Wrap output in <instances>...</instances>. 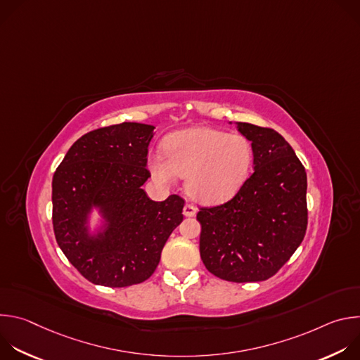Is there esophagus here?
<instances>
[{
    "label": "esophagus",
    "instance_id": "esophagus-1",
    "mask_svg": "<svg viewBox=\"0 0 360 360\" xmlns=\"http://www.w3.org/2000/svg\"><path fill=\"white\" fill-rule=\"evenodd\" d=\"M196 214V208L193 207L192 203H186L184 207V215L185 217H193Z\"/></svg>",
    "mask_w": 360,
    "mask_h": 360
}]
</instances>
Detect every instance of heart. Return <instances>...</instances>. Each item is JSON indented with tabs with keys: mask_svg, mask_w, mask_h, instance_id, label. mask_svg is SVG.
<instances>
[{
	"mask_svg": "<svg viewBox=\"0 0 360 360\" xmlns=\"http://www.w3.org/2000/svg\"><path fill=\"white\" fill-rule=\"evenodd\" d=\"M164 153H153L149 168L158 181L172 184L185 176L188 193L203 203L232 198L246 181L253 148L240 134L191 127L165 138Z\"/></svg>",
	"mask_w": 360,
	"mask_h": 360,
	"instance_id": "b5f03b06",
	"label": "heart"
}]
</instances>
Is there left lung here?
Wrapping results in <instances>:
<instances>
[{
	"label": "left lung",
	"mask_w": 360,
	"mask_h": 360,
	"mask_svg": "<svg viewBox=\"0 0 360 360\" xmlns=\"http://www.w3.org/2000/svg\"><path fill=\"white\" fill-rule=\"evenodd\" d=\"M238 131L252 142L255 171L231 200L199 210V252L212 275L259 282L274 276L304 238L307 181L275 129L238 122Z\"/></svg>",
	"instance_id": "8db88e82"
}]
</instances>
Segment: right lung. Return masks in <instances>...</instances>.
Returning a JSON list of instances; mask_svg holds the SVG:
<instances>
[{
    "label": "right lung",
    "instance_id": "obj_1",
    "mask_svg": "<svg viewBox=\"0 0 360 360\" xmlns=\"http://www.w3.org/2000/svg\"><path fill=\"white\" fill-rule=\"evenodd\" d=\"M152 125L122 122L82 135L67 152L53 178L56 239L77 271L95 285L124 288L155 272L161 252L182 222L184 199L162 202L142 185ZM98 207L105 229L91 236L87 217Z\"/></svg>",
    "mask_w": 360,
    "mask_h": 360
}]
</instances>
